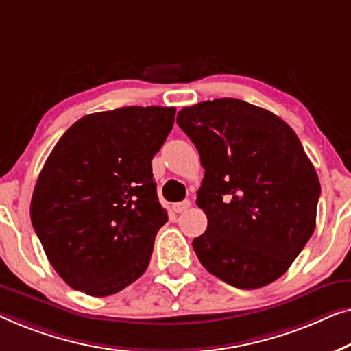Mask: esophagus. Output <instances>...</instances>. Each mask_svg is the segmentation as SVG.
<instances>
[{"instance_id":"obj_1","label":"esophagus","mask_w":351,"mask_h":351,"mask_svg":"<svg viewBox=\"0 0 351 351\" xmlns=\"http://www.w3.org/2000/svg\"><path fill=\"white\" fill-rule=\"evenodd\" d=\"M189 206H191L189 200H182V202H176V204L171 205V208H173L175 213H182V211L189 208Z\"/></svg>"}]
</instances>
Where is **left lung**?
Here are the masks:
<instances>
[{"label":"left lung","mask_w":351,"mask_h":351,"mask_svg":"<svg viewBox=\"0 0 351 351\" xmlns=\"http://www.w3.org/2000/svg\"><path fill=\"white\" fill-rule=\"evenodd\" d=\"M178 125L205 169L192 241L210 274L240 289L278 280L312 237L322 187L293 128L264 108L216 98L182 108Z\"/></svg>","instance_id":"obj_1"}]
</instances>
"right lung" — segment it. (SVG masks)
<instances>
[{
	"mask_svg": "<svg viewBox=\"0 0 351 351\" xmlns=\"http://www.w3.org/2000/svg\"><path fill=\"white\" fill-rule=\"evenodd\" d=\"M175 112L164 106L93 112L49 154L29 216L49 263L73 289L105 298L149 265L157 230L169 221L151 160Z\"/></svg>",
	"mask_w": 351,
	"mask_h": 351,
	"instance_id": "obj_1",
	"label": "right lung"
}]
</instances>
